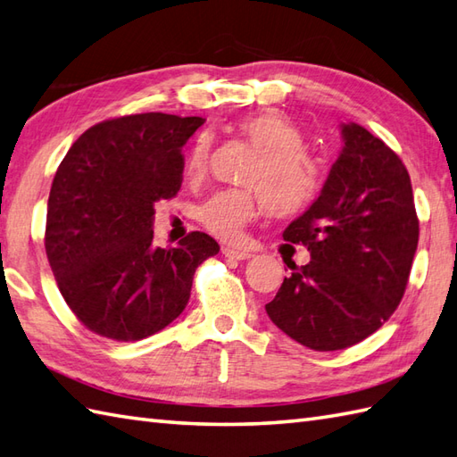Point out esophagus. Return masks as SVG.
I'll use <instances>...</instances> for the list:
<instances>
[{
	"instance_id": "1",
	"label": "esophagus",
	"mask_w": 457,
	"mask_h": 457,
	"mask_svg": "<svg viewBox=\"0 0 457 457\" xmlns=\"http://www.w3.org/2000/svg\"><path fill=\"white\" fill-rule=\"evenodd\" d=\"M222 254H225L227 258H232V260H250L252 258L250 252L235 248V246H222Z\"/></svg>"
}]
</instances>
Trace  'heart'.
Here are the masks:
<instances>
[{
	"instance_id": "b5f03b06",
	"label": "heart",
	"mask_w": 457,
	"mask_h": 457,
	"mask_svg": "<svg viewBox=\"0 0 457 457\" xmlns=\"http://www.w3.org/2000/svg\"><path fill=\"white\" fill-rule=\"evenodd\" d=\"M235 130L258 150V158L245 176V184L254 187L219 191L199 209L201 225L225 240H237L263 205L276 217L299 215L319 197L324 181L320 160L303 146L301 129L287 115L260 111L237 120ZM209 154L211 140L203 135L186 158L187 181L205 176Z\"/></svg>"
}]
</instances>
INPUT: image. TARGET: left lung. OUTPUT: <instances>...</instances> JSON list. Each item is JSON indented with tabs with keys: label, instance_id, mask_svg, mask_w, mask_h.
<instances>
[{
	"label": "left lung",
	"instance_id": "8db88e82",
	"mask_svg": "<svg viewBox=\"0 0 457 457\" xmlns=\"http://www.w3.org/2000/svg\"><path fill=\"white\" fill-rule=\"evenodd\" d=\"M344 146L317 201L283 230L311 252L291 263L268 317L289 338L317 352L368 338L401 303L419 245L409 171L401 158L356 123H344Z\"/></svg>",
	"mask_w": 457,
	"mask_h": 457
}]
</instances>
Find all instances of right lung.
<instances>
[{"label":"right lung","mask_w":457,"mask_h":457,"mask_svg":"<svg viewBox=\"0 0 457 457\" xmlns=\"http://www.w3.org/2000/svg\"><path fill=\"white\" fill-rule=\"evenodd\" d=\"M201 117L138 113L89 127L50 187L45 248L64 301L91 332L135 342L186 309L197 266L219 245L189 232L176 248L152 245L154 203L184 179L181 146Z\"/></svg>","instance_id":"add662e5"}]
</instances>
